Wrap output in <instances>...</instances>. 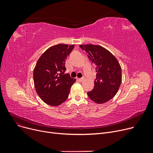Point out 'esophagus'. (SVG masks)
Wrapping results in <instances>:
<instances>
[{"instance_id":"34e87169","label":"esophagus","mask_w":153,"mask_h":153,"mask_svg":"<svg viewBox=\"0 0 153 153\" xmlns=\"http://www.w3.org/2000/svg\"><path fill=\"white\" fill-rule=\"evenodd\" d=\"M78 80L79 81H80V82H82L84 80V77H82V78H79V79H78Z\"/></svg>"}]
</instances>
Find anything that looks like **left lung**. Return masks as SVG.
Returning <instances> with one entry per match:
<instances>
[{
  "label": "left lung",
  "instance_id": "left-lung-1",
  "mask_svg": "<svg viewBox=\"0 0 153 153\" xmlns=\"http://www.w3.org/2000/svg\"><path fill=\"white\" fill-rule=\"evenodd\" d=\"M79 47L85 50L88 58L96 66V79L89 98L97 103L109 101L117 93L122 83V68L115 56L100 45H85Z\"/></svg>",
  "mask_w": 153,
  "mask_h": 153
}]
</instances>
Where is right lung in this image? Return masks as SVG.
<instances>
[{
    "instance_id": "right-lung-1",
    "label": "right lung",
    "mask_w": 153,
    "mask_h": 153,
    "mask_svg": "<svg viewBox=\"0 0 153 153\" xmlns=\"http://www.w3.org/2000/svg\"><path fill=\"white\" fill-rule=\"evenodd\" d=\"M74 48V45L53 46L42 54L36 64L33 70L35 89L48 105H61L68 99L71 87L76 82L75 79L64 74L65 59Z\"/></svg>"
}]
</instances>
